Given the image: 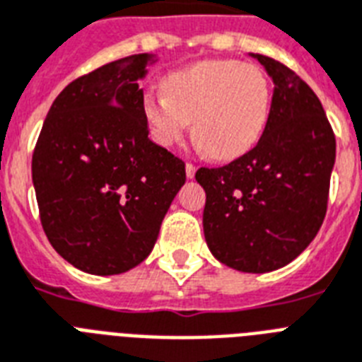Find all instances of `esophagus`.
Returning a JSON list of instances; mask_svg holds the SVG:
<instances>
[{
	"instance_id": "obj_1",
	"label": "esophagus",
	"mask_w": 362,
	"mask_h": 362,
	"mask_svg": "<svg viewBox=\"0 0 362 362\" xmlns=\"http://www.w3.org/2000/svg\"><path fill=\"white\" fill-rule=\"evenodd\" d=\"M185 172H187V177L192 179L196 175V166L192 163H187V166H185Z\"/></svg>"
}]
</instances>
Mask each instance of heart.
Returning <instances> with one entry per match:
<instances>
[{
    "label": "heart",
    "instance_id": "heart-1",
    "mask_svg": "<svg viewBox=\"0 0 362 362\" xmlns=\"http://www.w3.org/2000/svg\"><path fill=\"white\" fill-rule=\"evenodd\" d=\"M164 93H146L141 112L155 144L172 147L192 121V136L211 158L231 160L250 151L271 114L273 89L252 63L207 59L170 72Z\"/></svg>",
    "mask_w": 362,
    "mask_h": 362
}]
</instances>
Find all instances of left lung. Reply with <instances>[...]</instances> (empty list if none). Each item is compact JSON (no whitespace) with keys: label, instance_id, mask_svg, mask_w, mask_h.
I'll return each mask as SVG.
<instances>
[{"label":"left lung","instance_id":"1","mask_svg":"<svg viewBox=\"0 0 362 362\" xmlns=\"http://www.w3.org/2000/svg\"><path fill=\"white\" fill-rule=\"evenodd\" d=\"M273 78L271 114L254 149L199 168L211 254L243 273H269L299 256L327 213L337 140L316 93L273 57L250 54Z\"/></svg>","mask_w":362,"mask_h":362}]
</instances>
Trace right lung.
Instances as JSON below:
<instances>
[{"instance_id": "obj_1", "label": "right lung", "mask_w": 362, "mask_h": 362, "mask_svg": "<svg viewBox=\"0 0 362 362\" xmlns=\"http://www.w3.org/2000/svg\"><path fill=\"white\" fill-rule=\"evenodd\" d=\"M153 62L123 57L76 78L48 110L31 160L40 224L63 259L125 273L151 254L185 185V163L153 144L138 80Z\"/></svg>"}]
</instances>
